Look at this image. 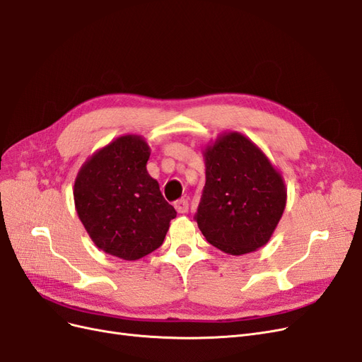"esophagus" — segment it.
I'll return each mask as SVG.
<instances>
[{"label": "esophagus", "instance_id": "1", "mask_svg": "<svg viewBox=\"0 0 362 362\" xmlns=\"http://www.w3.org/2000/svg\"><path fill=\"white\" fill-rule=\"evenodd\" d=\"M174 207H176V211L179 214H186V212H188V209H189V204H188V200H185V198H180V200L174 202Z\"/></svg>", "mask_w": 362, "mask_h": 362}]
</instances>
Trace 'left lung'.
<instances>
[{
    "mask_svg": "<svg viewBox=\"0 0 362 362\" xmlns=\"http://www.w3.org/2000/svg\"><path fill=\"white\" fill-rule=\"evenodd\" d=\"M203 158L206 185L195 221L206 240L231 255L262 248L286 209L281 173L239 132L221 134Z\"/></svg>",
    "mask_w": 362,
    "mask_h": 362,
    "instance_id": "obj_1",
    "label": "left lung"
}]
</instances>
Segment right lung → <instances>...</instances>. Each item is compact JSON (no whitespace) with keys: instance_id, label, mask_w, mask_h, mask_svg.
<instances>
[{"instance_id":"1","label":"right lung","mask_w":362,"mask_h":362,"mask_svg":"<svg viewBox=\"0 0 362 362\" xmlns=\"http://www.w3.org/2000/svg\"><path fill=\"white\" fill-rule=\"evenodd\" d=\"M148 158L141 135H123L95 151L75 179L76 214L93 243L127 262L158 250L176 218L147 173Z\"/></svg>"}]
</instances>
